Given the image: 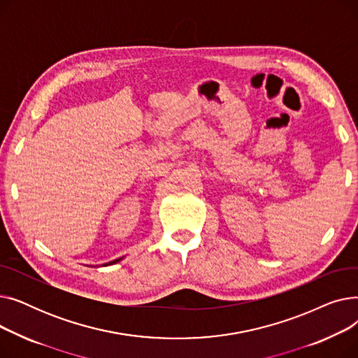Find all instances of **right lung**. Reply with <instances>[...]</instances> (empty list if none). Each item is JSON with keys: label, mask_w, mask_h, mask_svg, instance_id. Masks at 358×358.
Listing matches in <instances>:
<instances>
[{"label": "right lung", "mask_w": 358, "mask_h": 358, "mask_svg": "<svg viewBox=\"0 0 358 358\" xmlns=\"http://www.w3.org/2000/svg\"><path fill=\"white\" fill-rule=\"evenodd\" d=\"M122 258H119V259H115V261H111V262H108V264H104V266H110V264H115V262H119Z\"/></svg>", "instance_id": "add662e5"}]
</instances>
